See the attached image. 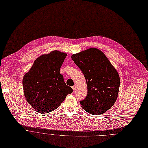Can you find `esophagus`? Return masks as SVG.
Wrapping results in <instances>:
<instances>
[{
  "label": "esophagus",
  "mask_w": 148,
  "mask_h": 148,
  "mask_svg": "<svg viewBox=\"0 0 148 148\" xmlns=\"http://www.w3.org/2000/svg\"><path fill=\"white\" fill-rule=\"evenodd\" d=\"M72 88H73V90L75 91V90H76V86H73V87H72Z\"/></svg>",
  "instance_id": "obj_1"
}]
</instances>
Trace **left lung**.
<instances>
[{"instance_id":"8db88e82","label":"left lung","mask_w":148,"mask_h":148,"mask_svg":"<svg viewBox=\"0 0 148 148\" xmlns=\"http://www.w3.org/2000/svg\"><path fill=\"white\" fill-rule=\"evenodd\" d=\"M72 59L83 72L87 86V96L80 101L82 107L93 115L104 113L119 95V73L105 54L96 48L73 54Z\"/></svg>"}]
</instances>
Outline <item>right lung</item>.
<instances>
[{"instance_id":"obj_1","label":"right lung","mask_w":148,"mask_h":148,"mask_svg":"<svg viewBox=\"0 0 148 148\" xmlns=\"http://www.w3.org/2000/svg\"><path fill=\"white\" fill-rule=\"evenodd\" d=\"M67 54L54 50L37 58L23 79L24 97L38 113L57 108L66 96L73 92L67 86L60 68Z\"/></svg>"}]
</instances>
